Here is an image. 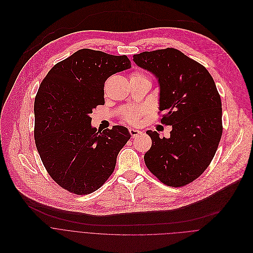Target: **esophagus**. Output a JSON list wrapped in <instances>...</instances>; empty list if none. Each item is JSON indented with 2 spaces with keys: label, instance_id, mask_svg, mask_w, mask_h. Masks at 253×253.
<instances>
[{
  "label": "esophagus",
  "instance_id": "esophagus-1",
  "mask_svg": "<svg viewBox=\"0 0 253 253\" xmlns=\"http://www.w3.org/2000/svg\"><path fill=\"white\" fill-rule=\"evenodd\" d=\"M129 133H130L131 137L133 138V137L138 136V135L141 133V131L138 130V129H135V128H129Z\"/></svg>",
  "mask_w": 253,
  "mask_h": 253
}]
</instances>
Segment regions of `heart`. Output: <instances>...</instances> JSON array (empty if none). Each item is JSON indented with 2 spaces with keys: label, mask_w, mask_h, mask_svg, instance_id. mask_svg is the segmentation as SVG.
Instances as JSON below:
<instances>
[{
  "label": "heart",
  "mask_w": 253,
  "mask_h": 253,
  "mask_svg": "<svg viewBox=\"0 0 253 253\" xmlns=\"http://www.w3.org/2000/svg\"><path fill=\"white\" fill-rule=\"evenodd\" d=\"M134 78H144V77L139 73H133L130 76V79H134ZM144 113H145L144 109H141V108L130 109L123 115V120L128 124H135L136 122H138L139 118L144 115Z\"/></svg>",
  "instance_id": "b5f03b06"
}]
</instances>
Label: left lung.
I'll return each instance as SVG.
<instances>
[{"label": "left lung", "instance_id": "8db88e82", "mask_svg": "<svg viewBox=\"0 0 253 253\" xmlns=\"http://www.w3.org/2000/svg\"><path fill=\"white\" fill-rule=\"evenodd\" d=\"M133 62L150 72L160 84L162 124L170 136L153 140L144 155L149 171L163 183L178 187L196 179L211 163L222 134L220 95L209 71L180 50L168 47L133 55Z\"/></svg>", "mask_w": 253, "mask_h": 253}]
</instances>
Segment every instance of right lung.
Here are the masks:
<instances>
[{
	"mask_svg": "<svg viewBox=\"0 0 253 253\" xmlns=\"http://www.w3.org/2000/svg\"><path fill=\"white\" fill-rule=\"evenodd\" d=\"M130 68L126 56L82 48L42 82L34 106L36 146L50 177L66 190L89 194L114 172L130 133L122 126L96 131L90 114L105 104L108 78Z\"/></svg>",
	"mask_w": 253,
	"mask_h": 253,
	"instance_id": "obj_1",
	"label": "right lung"
}]
</instances>
